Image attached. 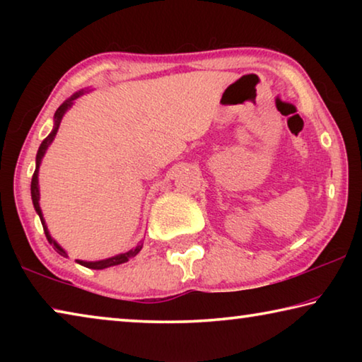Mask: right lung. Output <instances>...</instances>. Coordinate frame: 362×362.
Here are the masks:
<instances>
[{"label": "right lung", "mask_w": 362, "mask_h": 362, "mask_svg": "<svg viewBox=\"0 0 362 362\" xmlns=\"http://www.w3.org/2000/svg\"><path fill=\"white\" fill-rule=\"evenodd\" d=\"M76 97H79V93L78 94H75L71 97V99H69L66 102H64L62 105H60L59 108H57V112H56V115H54V121H56V126H54V129H52V132L49 134V136L42 140V144L40 145V150H38V153H36V169H35V174H33V179H32V199H33V206H35V209H36V212H38V216H40V218H41V223H42V228H45V233H46V238H47V241L52 244L54 246V249L57 250V252L60 254V255H64V257H69L66 255V252L65 250L59 246V244L52 240L51 238V235H49V231H47V228H46V225H45V218H42V214H41V209H40V188H38V169H40V163H41V159H42V156H45V153H46V150H47V146L51 145V142L54 140V137H56V134H57V129H59V124H60V119H62V116H64V113L66 112V110H69V107L71 105V102L76 99ZM142 246L144 244H139L137 247H134V249H131L129 252H126V254H119V255H116V257H112V259H107V260H99V262H83V260H76L78 263H81L83 267H88V268H93V269H103V268H108V267H115V265H121V263H126V262H129L132 257H136L139 252H140V249H142Z\"/></svg>", "instance_id": "obj_1"}]
</instances>
